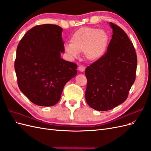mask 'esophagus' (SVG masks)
<instances>
[{
    "mask_svg": "<svg viewBox=\"0 0 151 151\" xmlns=\"http://www.w3.org/2000/svg\"><path fill=\"white\" fill-rule=\"evenodd\" d=\"M85 68H86V67L84 66H83V65H80L79 67V70L81 72H84L85 70Z\"/></svg>",
    "mask_w": 151,
    "mask_h": 151,
    "instance_id": "esophagus-1",
    "label": "esophagus"
}]
</instances>
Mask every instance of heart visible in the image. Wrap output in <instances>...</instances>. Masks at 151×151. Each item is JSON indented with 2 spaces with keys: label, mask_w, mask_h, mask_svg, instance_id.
<instances>
[{
  "label": "heart",
  "mask_w": 151,
  "mask_h": 151,
  "mask_svg": "<svg viewBox=\"0 0 151 151\" xmlns=\"http://www.w3.org/2000/svg\"><path fill=\"white\" fill-rule=\"evenodd\" d=\"M109 36L106 31L96 28H83L76 31L70 38V45L65 46V51L72 57L78 53L84 52L86 58L96 61L106 52Z\"/></svg>",
  "instance_id": "1"
}]
</instances>
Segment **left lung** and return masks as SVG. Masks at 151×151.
Returning <instances> with one entry per match:
<instances>
[{
    "label": "left lung",
    "instance_id": "obj_1",
    "mask_svg": "<svg viewBox=\"0 0 151 151\" xmlns=\"http://www.w3.org/2000/svg\"><path fill=\"white\" fill-rule=\"evenodd\" d=\"M112 38L104 55L87 67L85 93L89 106L108 111L127 99L135 80L137 57L125 32L110 22Z\"/></svg>",
    "mask_w": 151,
    "mask_h": 151
}]
</instances>
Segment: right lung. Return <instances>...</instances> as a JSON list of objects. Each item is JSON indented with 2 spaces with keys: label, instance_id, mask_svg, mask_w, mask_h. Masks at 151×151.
Here are the masks:
<instances>
[{
  "label": "right lung",
  "instance_id": "obj_1",
  "mask_svg": "<svg viewBox=\"0 0 151 151\" xmlns=\"http://www.w3.org/2000/svg\"><path fill=\"white\" fill-rule=\"evenodd\" d=\"M60 26L45 24L26 32L17 45L14 68L21 92L38 106H51L77 74V65L60 57L64 52Z\"/></svg>",
  "mask_w": 151,
  "mask_h": 151
}]
</instances>
